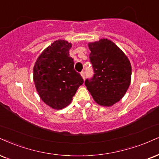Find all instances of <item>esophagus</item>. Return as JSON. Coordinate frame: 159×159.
<instances>
[{
	"instance_id": "esophagus-1",
	"label": "esophagus",
	"mask_w": 159,
	"mask_h": 159,
	"mask_svg": "<svg viewBox=\"0 0 159 159\" xmlns=\"http://www.w3.org/2000/svg\"><path fill=\"white\" fill-rule=\"evenodd\" d=\"M81 75L82 78H83V79H85V72H84V71H82L81 72Z\"/></svg>"
}]
</instances>
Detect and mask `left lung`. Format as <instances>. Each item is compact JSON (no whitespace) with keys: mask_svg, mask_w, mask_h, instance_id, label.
<instances>
[{"mask_svg":"<svg viewBox=\"0 0 159 159\" xmlns=\"http://www.w3.org/2000/svg\"><path fill=\"white\" fill-rule=\"evenodd\" d=\"M93 76L85 85L95 102L112 106L123 98L130 84L132 68L129 59L112 41L101 39L89 43Z\"/></svg>","mask_w":159,"mask_h":159,"instance_id":"obj_1","label":"left lung"}]
</instances>
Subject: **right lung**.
<instances>
[{
    "instance_id": "obj_1",
    "label": "right lung",
    "mask_w": 159,
    "mask_h": 159,
    "mask_svg": "<svg viewBox=\"0 0 159 159\" xmlns=\"http://www.w3.org/2000/svg\"><path fill=\"white\" fill-rule=\"evenodd\" d=\"M71 47V43L64 40L55 41L40 55L34 66V82L38 95L45 104L55 110L70 104L84 83L69 54Z\"/></svg>"
}]
</instances>
